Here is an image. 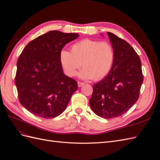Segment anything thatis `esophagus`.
<instances>
[{
	"label": "esophagus",
	"instance_id": "1",
	"mask_svg": "<svg viewBox=\"0 0 160 160\" xmlns=\"http://www.w3.org/2000/svg\"><path fill=\"white\" fill-rule=\"evenodd\" d=\"M77 84H78V87H82V86H83L84 85H85V83H82V82H80V81H79L78 83H77Z\"/></svg>",
	"mask_w": 160,
	"mask_h": 160
}]
</instances>
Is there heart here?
<instances>
[{
    "instance_id": "b5f03b06",
    "label": "heart",
    "mask_w": 160,
    "mask_h": 160,
    "mask_svg": "<svg viewBox=\"0 0 160 160\" xmlns=\"http://www.w3.org/2000/svg\"><path fill=\"white\" fill-rule=\"evenodd\" d=\"M113 48L107 41L85 38L74 43L71 52L62 49L59 61L65 73L70 77L76 75L81 65L83 67L79 73L83 79L100 80L107 76L114 62Z\"/></svg>"
}]
</instances>
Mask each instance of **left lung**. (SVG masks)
Here are the masks:
<instances>
[{"label":"left lung","instance_id":"8db88e82","mask_svg":"<svg viewBox=\"0 0 160 160\" xmlns=\"http://www.w3.org/2000/svg\"><path fill=\"white\" fill-rule=\"evenodd\" d=\"M115 52L109 73L93 85L90 108L99 117L111 119L122 115L139 98L143 83L142 63L128 42L108 32Z\"/></svg>","mask_w":160,"mask_h":160}]
</instances>
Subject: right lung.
Masks as SVG:
<instances>
[{"mask_svg":"<svg viewBox=\"0 0 160 160\" xmlns=\"http://www.w3.org/2000/svg\"><path fill=\"white\" fill-rule=\"evenodd\" d=\"M77 33L51 31L28 42L19 56L15 85L21 104L38 117L52 118L65 110L77 82L63 73L59 53Z\"/></svg>","mask_w":160,"mask_h":160,"instance_id":"1","label":"right lung"}]
</instances>
